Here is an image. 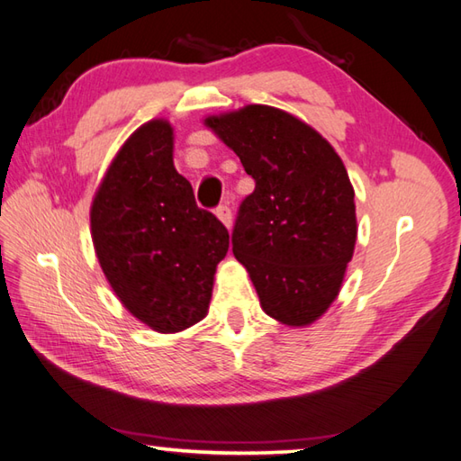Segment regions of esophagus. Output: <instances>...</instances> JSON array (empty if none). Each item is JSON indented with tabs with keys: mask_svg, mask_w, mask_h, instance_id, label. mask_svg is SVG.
I'll use <instances>...</instances> for the list:
<instances>
[{
	"mask_svg": "<svg viewBox=\"0 0 461 461\" xmlns=\"http://www.w3.org/2000/svg\"><path fill=\"white\" fill-rule=\"evenodd\" d=\"M216 216H218V220H220L228 230L231 228V210H230V206H226V204L218 206V208H216Z\"/></svg>",
	"mask_w": 461,
	"mask_h": 461,
	"instance_id": "obj_1",
	"label": "esophagus"
}]
</instances>
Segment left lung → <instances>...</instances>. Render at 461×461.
Instances as JSON below:
<instances>
[{"instance_id":"8db88e82","label":"left lung","mask_w":461,"mask_h":461,"mask_svg":"<svg viewBox=\"0 0 461 461\" xmlns=\"http://www.w3.org/2000/svg\"><path fill=\"white\" fill-rule=\"evenodd\" d=\"M204 125L255 180L231 243L263 312L291 328L314 324L338 298L356 249V192L344 163L314 127L273 105L208 115Z\"/></svg>"}]
</instances>
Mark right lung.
<instances>
[{
    "mask_svg": "<svg viewBox=\"0 0 461 461\" xmlns=\"http://www.w3.org/2000/svg\"><path fill=\"white\" fill-rule=\"evenodd\" d=\"M175 130L157 117L125 139L95 190L90 231L95 257L123 308L158 334L208 314L213 275L230 233L196 206L176 173Z\"/></svg>",
    "mask_w": 461,
    "mask_h": 461,
    "instance_id": "obj_1",
    "label": "right lung"
}]
</instances>
